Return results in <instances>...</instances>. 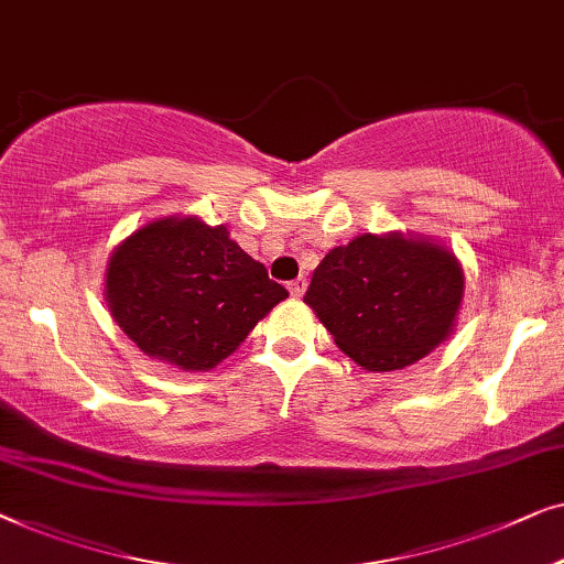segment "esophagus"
<instances>
[{
  "instance_id": "obj_1",
  "label": "esophagus",
  "mask_w": 564,
  "mask_h": 564,
  "mask_svg": "<svg viewBox=\"0 0 564 564\" xmlns=\"http://www.w3.org/2000/svg\"><path fill=\"white\" fill-rule=\"evenodd\" d=\"M289 291H291V296H304V291H306V279L304 275H299V279H293L291 283H289Z\"/></svg>"
}]
</instances>
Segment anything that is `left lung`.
I'll return each instance as SVG.
<instances>
[{
	"label": "left lung",
	"mask_w": 564,
	"mask_h": 564,
	"mask_svg": "<svg viewBox=\"0 0 564 564\" xmlns=\"http://www.w3.org/2000/svg\"><path fill=\"white\" fill-rule=\"evenodd\" d=\"M465 275L426 237L360 235L329 250L304 301L365 370H401L430 355L455 327Z\"/></svg>",
	"instance_id": "left-lung-1"
}]
</instances>
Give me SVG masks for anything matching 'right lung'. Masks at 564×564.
Here are the masks:
<instances>
[{
  "mask_svg": "<svg viewBox=\"0 0 564 564\" xmlns=\"http://www.w3.org/2000/svg\"><path fill=\"white\" fill-rule=\"evenodd\" d=\"M107 306L148 358L212 370L289 296L227 227L163 217L117 245L107 263Z\"/></svg>",
  "mask_w": 564,
  "mask_h": 564,
  "instance_id": "add662e5",
  "label": "right lung"
}]
</instances>
